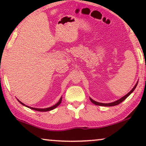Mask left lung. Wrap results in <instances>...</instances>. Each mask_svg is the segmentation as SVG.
Returning a JSON list of instances; mask_svg holds the SVG:
<instances>
[{"label": "left lung", "instance_id": "1", "mask_svg": "<svg viewBox=\"0 0 146 146\" xmlns=\"http://www.w3.org/2000/svg\"><path fill=\"white\" fill-rule=\"evenodd\" d=\"M138 84V82H137V84H136L135 86L133 87V88L131 90L129 93H128L127 94H126L125 96H123V97H122L121 98H120V99H118L117 100L115 101V102H111V103H101V102H97V101H95L93 100L92 98L90 97V99L91 100V102H92L93 104H94L95 105H97V106H108V107H109V106H117L118 104H119L120 103H121L122 102H123V100H124L125 98H126L127 97H129V96L131 94L133 91H134L135 90L136 87H137V86Z\"/></svg>", "mask_w": 146, "mask_h": 146}]
</instances>
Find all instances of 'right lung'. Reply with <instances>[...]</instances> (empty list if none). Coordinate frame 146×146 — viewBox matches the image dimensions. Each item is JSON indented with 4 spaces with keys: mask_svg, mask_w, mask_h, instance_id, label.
<instances>
[{
    "mask_svg": "<svg viewBox=\"0 0 146 146\" xmlns=\"http://www.w3.org/2000/svg\"><path fill=\"white\" fill-rule=\"evenodd\" d=\"M62 97H60V100H58V102L57 103H56V104H55V105H53V106H51V107L47 108H32V107H30V106H28L25 105L24 103L21 102V101H20L19 99H17V100H18L19 102L20 103H21V104H23V106H26V107H27V108H30V109H31V110H35V111H43V112H44V111H49L53 110H54V109L57 107V106H58L60 104V103H61V102H62Z\"/></svg>",
    "mask_w": 146,
    "mask_h": 146,
    "instance_id": "add662e5",
    "label": "right lung"
}]
</instances>
